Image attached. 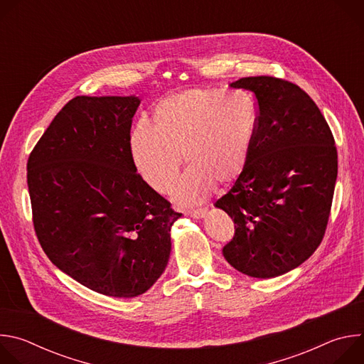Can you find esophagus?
Segmentation results:
<instances>
[{
	"label": "esophagus",
	"instance_id": "1",
	"mask_svg": "<svg viewBox=\"0 0 364 364\" xmlns=\"http://www.w3.org/2000/svg\"><path fill=\"white\" fill-rule=\"evenodd\" d=\"M187 215L193 219H203L205 215H207V209H198V210H191V212H187Z\"/></svg>",
	"mask_w": 364,
	"mask_h": 364
}]
</instances>
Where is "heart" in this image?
Listing matches in <instances>:
<instances>
[{"mask_svg": "<svg viewBox=\"0 0 364 364\" xmlns=\"http://www.w3.org/2000/svg\"><path fill=\"white\" fill-rule=\"evenodd\" d=\"M256 127V108L247 96L190 89L161 100L152 111V127L134 128L131 157L148 187L170 194L184 155L190 168L176 187L174 200L190 207L209 197L216 183L229 184L240 177Z\"/></svg>", "mask_w": 364, "mask_h": 364, "instance_id": "1", "label": "heart"}]
</instances>
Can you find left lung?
Returning a JSON list of instances; mask_svg holds the SVG:
<instances>
[{"mask_svg":"<svg viewBox=\"0 0 364 364\" xmlns=\"http://www.w3.org/2000/svg\"><path fill=\"white\" fill-rule=\"evenodd\" d=\"M230 87L250 90L257 127L249 163L216 201L235 222L226 261L252 278L284 275L323 240L337 180V149L318 107L296 85L242 77Z\"/></svg>","mask_w":364,"mask_h":364,"instance_id":"1","label":"left lung"}]
</instances>
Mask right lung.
Masks as SVG:
<instances>
[{"mask_svg": "<svg viewBox=\"0 0 364 364\" xmlns=\"http://www.w3.org/2000/svg\"><path fill=\"white\" fill-rule=\"evenodd\" d=\"M138 96H76L51 121L27 163L38 242L62 272L115 298L148 291L164 272L181 216L134 166Z\"/></svg>", "mask_w": 364, "mask_h": 364, "instance_id": "obj_1", "label": "right lung"}]
</instances>
